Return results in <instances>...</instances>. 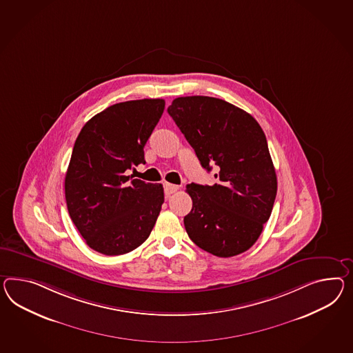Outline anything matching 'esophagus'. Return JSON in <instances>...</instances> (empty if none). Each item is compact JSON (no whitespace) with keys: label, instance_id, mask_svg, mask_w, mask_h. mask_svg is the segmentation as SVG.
<instances>
[{"label":"esophagus","instance_id":"34e87169","mask_svg":"<svg viewBox=\"0 0 353 353\" xmlns=\"http://www.w3.org/2000/svg\"><path fill=\"white\" fill-rule=\"evenodd\" d=\"M178 190H179V187L175 185V184H170V183H165V184H163V192H165L166 197H169L170 194L175 193Z\"/></svg>","mask_w":353,"mask_h":353}]
</instances>
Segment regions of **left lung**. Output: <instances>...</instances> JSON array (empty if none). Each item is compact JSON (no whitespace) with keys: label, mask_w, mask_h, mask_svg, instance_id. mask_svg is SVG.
Returning <instances> with one entry per match:
<instances>
[{"label":"left lung","mask_w":353,"mask_h":353,"mask_svg":"<svg viewBox=\"0 0 353 353\" xmlns=\"http://www.w3.org/2000/svg\"><path fill=\"white\" fill-rule=\"evenodd\" d=\"M168 112L202 168L216 170L214 185H187L193 206L184 226L193 243L217 257L252 247L272 215L278 181L260 124L224 100L178 97Z\"/></svg>","instance_id":"obj_1"}]
</instances>
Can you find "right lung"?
<instances>
[{
	"label": "right lung",
	"mask_w": 353,
	"mask_h": 353,
	"mask_svg": "<svg viewBox=\"0 0 353 353\" xmlns=\"http://www.w3.org/2000/svg\"><path fill=\"white\" fill-rule=\"evenodd\" d=\"M160 99L127 101L81 128L65 175L69 215L85 243L106 256L130 252L150 236L163 203V184L129 181L163 115Z\"/></svg>",
	"instance_id": "1"
}]
</instances>
